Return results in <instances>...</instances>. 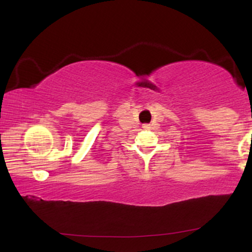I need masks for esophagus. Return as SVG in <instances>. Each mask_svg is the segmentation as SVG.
<instances>
[{
    "label": "esophagus",
    "mask_w": 252,
    "mask_h": 252,
    "mask_svg": "<svg viewBox=\"0 0 252 252\" xmlns=\"http://www.w3.org/2000/svg\"><path fill=\"white\" fill-rule=\"evenodd\" d=\"M144 128H148V126H144Z\"/></svg>",
    "instance_id": "1"
}]
</instances>
